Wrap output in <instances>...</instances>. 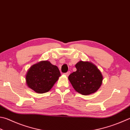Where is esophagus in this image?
<instances>
[{"mask_svg": "<svg viewBox=\"0 0 130 130\" xmlns=\"http://www.w3.org/2000/svg\"><path fill=\"white\" fill-rule=\"evenodd\" d=\"M70 73H71L70 71H68L67 72L64 73V75H65L66 76H68L70 74Z\"/></svg>", "mask_w": 130, "mask_h": 130, "instance_id": "esophagus-1", "label": "esophagus"}]
</instances>
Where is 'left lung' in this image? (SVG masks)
I'll return each instance as SVG.
<instances>
[{
  "label": "left lung",
  "instance_id": "obj_1",
  "mask_svg": "<svg viewBox=\"0 0 130 130\" xmlns=\"http://www.w3.org/2000/svg\"><path fill=\"white\" fill-rule=\"evenodd\" d=\"M75 67L76 71L71 73L68 79L76 91L85 95L96 92L103 80L101 71L89 62L80 61Z\"/></svg>",
  "mask_w": 130,
  "mask_h": 130
}]
</instances>
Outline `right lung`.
Here are the masks:
<instances>
[{
	"label": "right lung",
	"mask_w": 130,
	"mask_h": 130,
	"mask_svg": "<svg viewBox=\"0 0 130 130\" xmlns=\"http://www.w3.org/2000/svg\"><path fill=\"white\" fill-rule=\"evenodd\" d=\"M60 76L57 66L47 60L41 61L29 68L26 75V83L35 92L44 93L49 91Z\"/></svg>",
	"instance_id": "right-lung-1"
}]
</instances>
